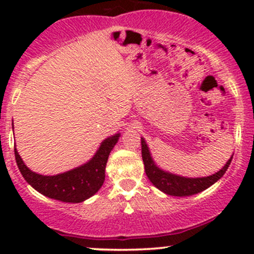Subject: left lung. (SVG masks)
<instances>
[{"instance_id": "obj_1", "label": "left lung", "mask_w": 254, "mask_h": 254, "mask_svg": "<svg viewBox=\"0 0 254 254\" xmlns=\"http://www.w3.org/2000/svg\"><path fill=\"white\" fill-rule=\"evenodd\" d=\"M141 153L143 165H145L146 176L148 177L151 183L156 188L160 189L161 191L173 196H189L205 190V189L212 186L215 182L219 181L225 175V172L227 171L232 161L231 156V158L227 161L226 165L219 172H216L212 176L201 177V178H187V177H181L172 175L170 172H165L161 168H158L156 163L153 162L150 150H148L147 145H146L143 139H141Z\"/></svg>"}]
</instances>
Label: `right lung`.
I'll return each instance as SVG.
<instances>
[{
	"mask_svg": "<svg viewBox=\"0 0 254 254\" xmlns=\"http://www.w3.org/2000/svg\"><path fill=\"white\" fill-rule=\"evenodd\" d=\"M119 136V134H115L104 140L96 155L87 163L56 176H42L32 172L18 155L16 147L14 156L20 173L35 190L64 203H81L94 195L103 186L107 161Z\"/></svg>",
	"mask_w": 254,
	"mask_h": 254,
	"instance_id": "1",
	"label": "right lung"
}]
</instances>
